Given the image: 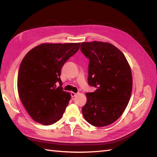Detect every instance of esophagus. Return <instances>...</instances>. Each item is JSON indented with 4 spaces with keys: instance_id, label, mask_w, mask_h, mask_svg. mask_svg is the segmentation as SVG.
Masks as SVG:
<instances>
[{
    "instance_id": "esophagus-1",
    "label": "esophagus",
    "mask_w": 157,
    "mask_h": 157,
    "mask_svg": "<svg viewBox=\"0 0 157 157\" xmlns=\"http://www.w3.org/2000/svg\"><path fill=\"white\" fill-rule=\"evenodd\" d=\"M76 95H77V93H75V92H71V96L72 98L75 97V96Z\"/></svg>"
}]
</instances>
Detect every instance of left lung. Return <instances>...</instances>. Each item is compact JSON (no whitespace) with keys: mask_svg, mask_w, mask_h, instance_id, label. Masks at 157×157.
Returning a JSON list of instances; mask_svg holds the SVG:
<instances>
[{"mask_svg":"<svg viewBox=\"0 0 157 157\" xmlns=\"http://www.w3.org/2000/svg\"><path fill=\"white\" fill-rule=\"evenodd\" d=\"M80 49L90 61L88 84L96 88L86 94L82 114L92 125H109L128 105L133 84L131 68L123 52L110 43L82 42Z\"/></svg>","mask_w":157,"mask_h":157,"instance_id":"obj_1","label":"left lung"}]
</instances>
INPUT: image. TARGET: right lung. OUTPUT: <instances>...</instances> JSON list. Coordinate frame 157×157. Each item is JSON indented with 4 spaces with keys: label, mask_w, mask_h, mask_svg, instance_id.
<instances>
[{
    "label": "right lung",
    "mask_w": 157,
    "mask_h": 157,
    "mask_svg": "<svg viewBox=\"0 0 157 157\" xmlns=\"http://www.w3.org/2000/svg\"><path fill=\"white\" fill-rule=\"evenodd\" d=\"M79 46L80 43L41 44L23 59L18 73V94L35 121L48 125L62 117L71 95L63 90L61 70ZM57 81L61 86L56 88Z\"/></svg>",
    "instance_id": "obj_1"
}]
</instances>
